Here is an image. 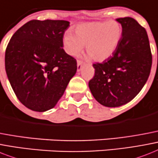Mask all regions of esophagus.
Segmentation results:
<instances>
[{
	"instance_id": "1",
	"label": "esophagus",
	"mask_w": 158,
	"mask_h": 158,
	"mask_svg": "<svg viewBox=\"0 0 158 158\" xmlns=\"http://www.w3.org/2000/svg\"><path fill=\"white\" fill-rule=\"evenodd\" d=\"M83 66V62L82 61H77V70L78 71H80L82 70V67Z\"/></svg>"
}]
</instances>
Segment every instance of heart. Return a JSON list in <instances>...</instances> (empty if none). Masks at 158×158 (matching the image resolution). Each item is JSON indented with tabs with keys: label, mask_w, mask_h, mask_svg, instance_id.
<instances>
[{
	"label": "heart",
	"mask_w": 158,
	"mask_h": 158,
	"mask_svg": "<svg viewBox=\"0 0 158 158\" xmlns=\"http://www.w3.org/2000/svg\"><path fill=\"white\" fill-rule=\"evenodd\" d=\"M121 36V26L115 20L83 23L77 26L75 35L68 32L64 35L63 44L68 54L75 57L87 44V52L92 58L102 61L112 56Z\"/></svg>",
	"instance_id": "b5f03b06"
}]
</instances>
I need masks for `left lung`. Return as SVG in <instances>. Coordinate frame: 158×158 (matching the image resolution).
<instances>
[{"instance_id":"left-lung-1","label":"left lung","mask_w":158,"mask_h":158,"mask_svg":"<svg viewBox=\"0 0 158 158\" xmlns=\"http://www.w3.org/2000/svg\"><path fill=\"white\" fill-rule=\"evenodd\" d=\"M122 37L112 57L93 64L94 77L88 86L94 98L106 107L128 103L139 93L149 76L152 53L147 31L132 18L116 19Z\"/></svg>"}]
</instances>
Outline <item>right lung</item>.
I'll use <instances>...</instances> for the list:
<instances>
[{
    "mask_svg": "<svg viewBox=\"0 0 158 158\" xmlns=\"http://www.w3.org/2000/svg\"><path fill=\"white\" fill-rule=\"evenodd\" d=\"M65 20H31L11 37L5 64L16 97L33 111L57 105L77 70L76 60L63 49Z\"/></svg>",
    "mask_w": 158,
    "mask_h": 158,
    "instance_id": "1",
    "label": "right lung"
}]
</instances>
